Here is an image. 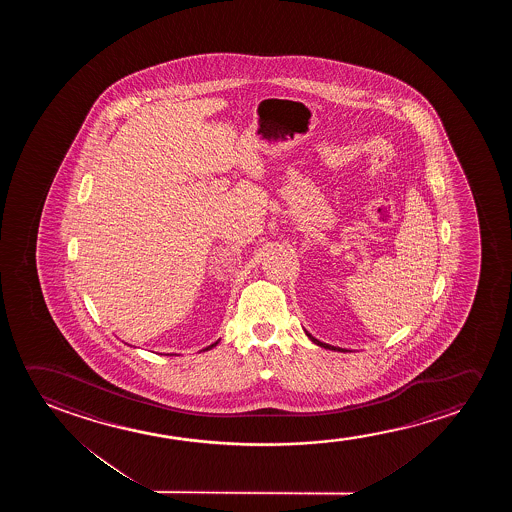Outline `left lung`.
<instances>
[{"mask_svg":"<svg viewBox=\"0 0 512 512\" xmlns=\"http://www.w3.org/2000/svg\"><path fill=\"white\" fill-rule=\"evenodd\" d=\"M304 332H306V336H308L309 339H311V343H315L316 346H322V348H325V350L348 351V350H343V348H336V346H330V344L322 343V341H318V339H316V337H313V336H311V334H309L308 330H304Z\"/></svg>","mask_w":512,"mask_h":512,"instance_id":"1","label":"left lung"}]
</instances>
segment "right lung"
Returning a JSON list of instances; mask_svg holds the SVG:
<instances>
[{
	"mask_svg": "<svg viewBox=\"0 0 512 512\" xmlns=\"http://www.w3.org/2000/svg\"><path fill=\"white\" fill-rule=\"evenodd\" d=\"M218 341H220V339H218ZM218 341H215V343L210 344V346H206V348H204V350H201V351H208V350H211V348H213V346H217Z\"/></svg>",
	"mask_w": 512,
	"mask_h": 512,
	"instance_id": "obj_1",
	"label": "right lung"
}]
</instances>
